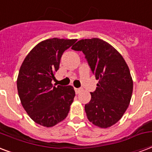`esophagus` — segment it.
Masks as SVG:
<instances>
[{
    "label": "esophagus",
    "mask_w": 152,
    "mask_h": 152,
    "mask_svg": "<svg viewBox=\"0 0 152 152\" xmlns=\"http://www.w3.org/2000/svg\"><path fill=\"white\" fill-rule=\"evenodd\" d=\"M81 91H82V89L81 88H75V91H76V94H79Z\"/></svg>",
    "instance_id": "esophagus-1"
}]
</instances>
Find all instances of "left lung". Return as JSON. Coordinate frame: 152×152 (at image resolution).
<instances>
[{"instance_id":"obj_1","label":"left lung","mask_w":152,"mask_h":152,"mask_svg":"<svg viewBox=\"0 0 152 152\" xmlns=\"http://www.w3.org/2000/svg\"><path fill=\"white\" fill-rule=\"evenodd\" d=\"M72 49L83 52L99 80L84 106L87 117L101 128L111 127L122 118L132 95L133 81L127 63L115 48L99 38L79 40Z\"/></svg>"}]
</instances>
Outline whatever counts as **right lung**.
Segmentation results:
<instances>
[{"label": "right lung", "instance_id": "obj_1", "mask_svg": "<svg viewBox=\"0 0 152 152\" xmlns=\"http://www.w3.org/2000/svg\"><path fill=\"white\" fill-rule=\"evenodd\" d=\"M76 40H43L30 51L20 68L17 86L22 106L30 118L41 126H55L67 117L70 110L75 97L73 87H55L52 81L64 52Z\"/></svg>", "mask_w": 152, "mask_h": 152}]
</instances>
